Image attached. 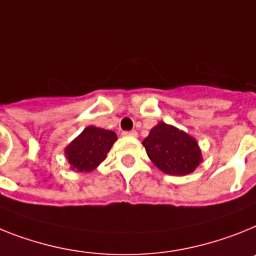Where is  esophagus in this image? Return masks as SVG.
<instances>
[{
  "label": "esophagus",
  "mask_w": 256,
  "mask_h": 256,
  "mask_svg": "<svg viewBox=\"0 0 256 256\" xmlns=\"http://www.w3.org/2000/svg\"><path fill=\"white\" fill-rule=\"evenodd\" d=\"M122 135H124V136H136L138 132H135V130H132V132H122Z\"/></svg>",
  "instance_id": "1"
}]
</instances>
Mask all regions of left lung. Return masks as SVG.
Returning a JSON list of instances; mask_svg holds the SVG:
<instances>
[{"label":"left lung","mask_w":256,"mask_h":256,"mask_svg":"<svg viewBox=\"0 0 256 256\" xmlns=\"http://www.w3.org/2000/svg\"><path fill=\"white\" fill-rule=\"evenodd\" d=\"M143 146L152 162L166 174H188L202 161L196 140L164 122L152 128Z\"/></svg>","instance_id":"1"}]
</instances>
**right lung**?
Segmentation results:
<instances>
[{"label": "right lung", "mask_w": 256, "mask_h": 256, "mask_svg": "<svg viewBox=\"0 0 256 256\" xmlns=\"http://www.w3.org/2000/svg\"><path fill=\"white\" fill-rule=\"evenodd\" d=\"M117 140L114 132L105 128L88 126L78 138L66 147V158L72 169L78 172H91L102 161Z\"/></svg>", "instance_id": "1"}]
</instances>
